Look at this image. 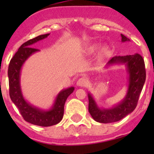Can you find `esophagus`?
I'll list each match as a JSON object with an SVG mask.
<instances>
[{
  "label": "esophagus",
  "instance_id": "esophagus-1",
  "mask_svg": "<svg viewBox=\"0 0 154 154\" xmlns=\"http://www.w3.org/2000/svg\"><path fill=\"white\" fill-rule=\"evenodd\" d=\"M87 84H88V80H87L85 78H84V77L80 78L77 81V85H79V86L80 87L86 86Z\"/></svg>",
  "mask_w": 154,
  "mask_h": 154
}]
</instances>
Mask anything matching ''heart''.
<instances>
[{
  "mask_svg": "<svg viewBox=\"0 0 154 154\" xmlns=\"http://www.w3.org/2000/svg\"><path fill=\"white\" fill-rule=\"evenodd\" d=\"M100 48V45L99 44H93L89 45V47L86 48L85 49V52L86 54H89V55H91V54H93V53L96 52V51L99 49ZM110 53V49L108 46H103V47L101 48V49L99 51V57L101 58H106Z\"/></svg>",
  "mask_w": 154,
  "mask_h": 154,
  "instance_id": "obj_1",
  "label": "heart"
}]
</instances>
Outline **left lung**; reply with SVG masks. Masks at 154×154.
<instances>
[{
	"label": "left lung",
	"mask_w": 154,
	"mask_h": 154,
	"mask_svg": "<svg viewBox=\"0 0 154 154\" xmlns=\"http://www.w3.org/2000/svg\"><path fill=\"white\" fill-rule=\"evenodd\" d=\"M122 42H130V39L121 34ZM123 64L128 74L127 92L124 99L111 108H100L92 97L88 93L89 112L94 120L102 123H114L131 113L137 107L140 94L146 80V69L143 57L140 54L115 56L109 61L107 65Z\"/></svg>",
	"instance_id": "left-lung-1"
}]
</instances>
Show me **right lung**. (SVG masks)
<instances>
[{
  "mask_svg": "<svg viewBox=\"0 0 154 154\" xmlns=\"http://www.w3.org/2000/svg\"><path fill=\"white\" fill-rule=\"evenodd\" d=\"M50 34H45L36 37L19 48L14 54L8 66V79H9V94L11 101L14 103L20 111L24 119L31 124L40 126H51L58 123L63 118L64 106L69 95L74 91V87L62 89L57 95L54 104L49 109H42L32 106L26 101L23 96L21 88V71L25 61L38 49L33 48V45L38 41L46 38Z\"/></svg>",
  "mask_w": 154,
  "mask_h": 154,
  "instance_id": "1",
  "label": "right lung"
}]
</instances>
